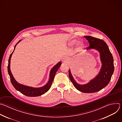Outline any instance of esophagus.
Segmentation results:
<instances>
[{
    "label": "esophagus",
    "mask_w": 122,
    "mask_h": 122,
    "mask_svg": "<svg viewBox=\"0 0 122 122\" xmlns=\"http://www.w3.org/2000/svg\"><path fill=\"white\" fill-rule=\"evenodd\" d=\"M62 61L63 62H66L67 59H66V58L63 57V58H62Z\"/></svg>",
    "instance_id": "1"
}]
</instances>
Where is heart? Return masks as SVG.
Here are the masks:
<instances>
[{
  "instance_id": "b5f03b06",
  "label": "heart",
  "mask_w": 122,
  "mask_h": 122,
  "mask_svg": "<svg viewBox=\"0 0 122 122\" xmlns=\"http://www.w3.org/2000/svg\"><path fill=\"white\" fill-rule=\"evenodd\" d=\"M76 43V41H72V44H75ZM82 46H83V44L81 43L79 44V48H81L82 47Z\"/></svg>"
}]
</instances>
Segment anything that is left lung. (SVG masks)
Wrapping results in <instances>:
<instances>
[{
	"instance_id": "1",
	"label": "left lung",
	"mask_w": 122,
	"mask_h": 122,
	"mask_svg": "<svg viewBox=\"0 0 122 122\" xmlns=\"http://www.w3.org/2000/svg\"><path fill=\"white\" fill-rule=\"evenodd\" d=\"M84 37L89 43V46L87 47V50L95 49L99 52L102 64L101 70L99 74L95 79L84 85L79 84L75 81L69 69L68 75L71 81L77 90L83 93H91L101 90L109 83L114 69L113 58L105 41L89 36Z\"/></svg>"
}]
</instances>
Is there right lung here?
I'll return each instance as SVG.
<instances>
[{"mask_svg": "<svg viewBox=\"0 0 122 122\" xmlns=\"http://www.w3.org/2000/svg\"><path fill=\"white\" fill-rule=\"evenodd\" d=\"M20 41H21V40H20L15 45L13 51L15 50L16 45L18 44ZM13 51H12V53L10 54L9 59L8 66V73L10 77V80L11 82L12 85L14 86V87L17 90L19 91L22 94H23L27 97H38V96H41V95L44 94V93H45L46 92H47L51 88L52 82H53L56 72L57 71L59 67H60L61 64V63L60 62H58L56 66H55L53 67V68L51 69V71H50V74L49 80V81L48 82V83L46 84V85H45V86L42 87H40V88H33V87H29V86H25V85L21 84L19 83L18 82H17L14 79V78L10 71V58H11L12 54L13 53Z\"/></svg>", "mask_w": 122, "mask_h": 122, "instance_id": "obj_1", "label": "right lung"}]
</instances>
